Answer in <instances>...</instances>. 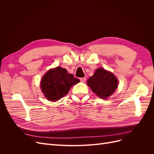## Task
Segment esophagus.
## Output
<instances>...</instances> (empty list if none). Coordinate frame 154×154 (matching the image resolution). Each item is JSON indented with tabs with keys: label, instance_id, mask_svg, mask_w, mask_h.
Returning <instances> with one entry per match:
<instances>
[{
	"label": "esophagus",
	"instance_id": "34e87169",
	"mask_svg": "<svg viewBox=\"0 0 154 154\" xmlns=\"http://www.w3.org/2000/svg\"><path fill=\"white\" fill-rule=\"evenodd\" d=\"M80 80L81 82L84 83L86 81V78H80Z\"/></svg>",
	"mask_w": 154,
	"mask_h": 154
}]
</instances>
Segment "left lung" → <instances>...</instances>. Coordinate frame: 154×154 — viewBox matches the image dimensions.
<instances>
[{"mask_svg":"<svg viewBox=\"0 0 154 154\" xmlns=\"http://www.w3.org/2000/svg\"><path fill=\"white\" fill-rule=\"evenodd\" d=\"M87 85L97 96L106 99L118 88V82L112 73L103 68L96 69L94 75L87 80Z\"/></svg>","mask_w":154,"mask_h":154,"instance_id":"obj_1","label":"left lung"}]
</instances>
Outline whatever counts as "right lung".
Returning a JSON list of instances; mask_svg holds the SVG:
<instances>
[{"mask_svg": "<svg viewBox=\"0 0 154 154\" xmlns=\"http://www.w3.org/2000/svg\"><path fill=\"white\" fill-rule=\"evenodd\" d=\"M80 80L66 69L57 67L48 71L41 80V89L46 98L55 101L66 96L70 88Z\"/></svg>", "mask_w": 154, "mask_h": 154, "instance_id": "right-lung-1", "label": "right lung"}]
</instances>
